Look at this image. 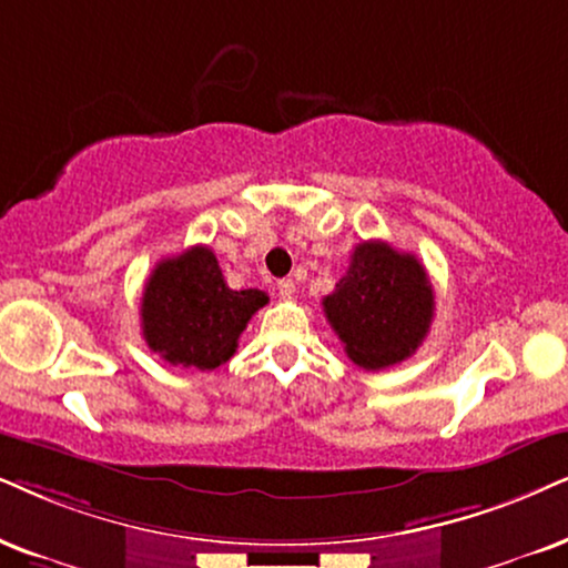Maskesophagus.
<instances>
[{"label":"esophagus","mask_w":568,"mask_h":568,"mask_svg":"<svg viewBox=\"0 0 568 568\" xmlns=\"http://www.w3.org/2000/svg\"><path fill=\"white\" fill-rule=\"evenodd\" d=\"M277 293H280V298H293V293H296V283H293L291 277H285V280H280L277 283Z\"/></svg>","instance_id":"1"}]
</instances>
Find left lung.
Instances as JSON below:
<instances>
[{
	"mask_svg": "<svg viewBox=\"0 0 568 568\" xmlns=\"http://www.w3.org/2000/svg\"><path fill=\"white\" fill-rule=\"evenodd\" d=\"M322 306L351 362L385 369L422 346L433 325L435 291L414 254H400L385 241H364Z\"/></svg>",
	"mask_w": 568,
	"mask_h": 568,
	"instance_id": "1",
	"label": "left lung"
}]
</instances>
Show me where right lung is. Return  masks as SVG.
Segmentation results:
<instances>
[{
  "label": "right lung",
  "mask_w": 568,
  "mask_h": 568,
  "mask_svg": "<svg viewBox=\"0 0 568 568\" xmlns=\"http://www.w3.org/2000/svg\"><path fill=\"white\" fill-rule=\"evenodd\" d=\"M267 301L264 291L227 288L214 251L191 246L156 264L143 285V341L172 367L212 372Z\"/></svg>",
  "instance_id": "add662e5"
}]
</instances>
